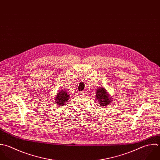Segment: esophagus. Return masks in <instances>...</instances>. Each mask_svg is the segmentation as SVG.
Instances as JSON below:
<instances>
[{
  "instance_id": "esophagus-1",
  "label": "esophagus",
  "mask_w": 160,
  "mask_h": 160,
  "mask_svg": "<svg viewBox=\"0 0 160 160\" xmlns=\"http://www.w3.org/2000/svg\"><path fill=\"white\" fill-rule=\"evenodd\" d=\"M80 93H81L82 95H87V91H86V90H83V91L81 92H80Z\"/></svg>"
}]
</instances>
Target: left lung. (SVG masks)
I'll use <instances>...</instances> for the list:
<instances>
[{
    "instance_id": "1",
    "label": "left lung",
    "mask_w": 160,
    "mask_h": 160,
    "mask_svg": "<svg viewBox=\"0 0 160 160\" xmlns=\"http://www.w3.org/2000/svg\"><path fill=\"white\" fill-rule=\"evenodd\" d=\"M96 98L101 107H103L109 105L112 102V97L109 95L106 89L103 87H100L97 90Z\"/></svg>"
}]
</instances>
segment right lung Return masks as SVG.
Here are the masks:
<instances>
[{
	"label": "right lung",
	"mask_w": 160,
	"mask_h": 160,
	"mask_svg": "<svg viewBox=\"0 0 160 160\" xmlns=\"http://www.w3.org/2000/svg\"><path fill=\"white\" fill-rule=\"evenodd\" d=\"M70 97L67 92H65V90H60L57 95L55 97V101L56 103L60 106H63L65 103H67V101L68 100Z\"/></svg>",
	"instance_id": "1"
}]
</instances>
